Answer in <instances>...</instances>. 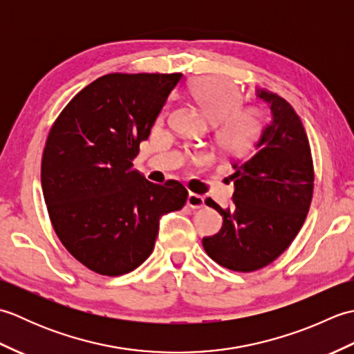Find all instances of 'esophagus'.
<instances>
[{"label": "esophagus", "mask_w": 354, "mask_h": 354, "mask_svg": "<svg viewBox=\"0 0 354 354\" xmlns=\"http://www.w3.org/2000/svg\"><path fill=\"white\" fill-rule=\"evenodd\" d=\"M187 205H189L193 209H201V208L205 207V201H204V198L199 196V194L190 193L189 199H187Z\"/></svg>", "instance_id": "1"}]
</instances>
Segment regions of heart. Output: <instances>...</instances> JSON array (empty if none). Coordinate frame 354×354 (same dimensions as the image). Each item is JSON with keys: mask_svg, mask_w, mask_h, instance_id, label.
I'll return each mask as SVG.
<instances>
[{"mask_svg": "<svg viewBox=\"0 0 354 354\" xmlns=\"http://www.w3.org/2000/svg\"><path fill=\"white\" fill-rule=\"evenodd\" d=\"M190 91L204 114L213 123H219L216 140L223 152L240 153L260 135L265 111L257 104L242 106L243 91L232 80L219 76L198 77Z\"/></svg>", "mask_w": 354, "mask_h": 354, "instance_id": "1", "label": "heart"}]
</instances>
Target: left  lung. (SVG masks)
Listing matches in <instances>:
<instances>
[{"label":"left lung","instance_id":"left-lung-1","mask_svg":"<svg viewBox=\"0 0 354 354\" xmlns=\"http://www.w3.org/2000/svg\"><path fill=\"white\" fill-rule=\"evenodd\" d=\"M259 97L268 102L272 122L250 155L232 161V205L222 209L205 201L223 225L202 246L217 265L236 272L259 270L280 257L301 230L313 198V160L301 120L283 97L268 91Z\"/></svg>","mask_w":354,"mask_h":354}]
</instances>
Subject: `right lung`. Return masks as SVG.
<instances>
[{
  "label": "right lung",
  "instance_id": "obj_1",
  "mask_svg": "<svg viewBox=\"0 0 354 354\" xmlns=\"http://www.w3.org/2000/svg\"><path fill=\"white\" fill-rule=\"evenodd\" d=\"M181 79V73L104 74L73 97L48 132L41 183L53 230L95 274L137 269L153 251L160 216L189 198L181 183L153 184L132 164Z\"/></svg>",
  "mask_w": 354,
  "mask_h": 354
}]
</instances>
